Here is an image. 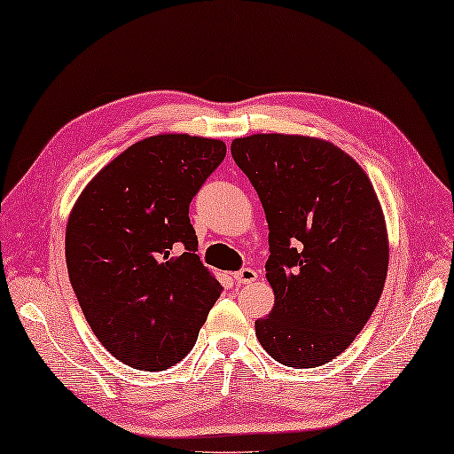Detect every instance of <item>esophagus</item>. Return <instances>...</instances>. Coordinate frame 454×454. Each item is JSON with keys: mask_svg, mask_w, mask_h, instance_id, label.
Returning <instances> with one entry per match:
<instances>
[{"mask_svg": "<svg viewBox=\"0 0 454 454\" xmlns=\"http://www.w3.org/2000/svg\"><path fill=\"white\" fill-rule=\"evenodd\" d=\"M233 278L237 284H253L258 278V274L253 268H243V270H239Z\"/></svg>", "mask_w": 454, "mask_h": 454, "instance_id": "1", "label": "esophagus"}]
</instances>
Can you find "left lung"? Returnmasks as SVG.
Instances as JSON below:
<instances>
[{
    "mask_svg": "<svg viewBox=\"0 0 454 454\" xmlns=\"http://www.w3.org/2000/svg\"><path fill=\"white\" fill-rule=\"evenodd\" d=\"M231 154L268 221L274 308L258 343L284 366L316 368L353 343L380 300L387 235L364 170L335 145L300 135L235 138Z\"/></svg>",
    "mask_w": 454,
    "mask_h": 454,
    "instance_id": "obj_1",
    "label": "left lung"
}]
</instances>
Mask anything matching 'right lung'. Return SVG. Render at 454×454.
<instances>
[{
	"mask_svg": "<svg viewBox=\"0 0 454 454\" xmlns=\"http://www.w3.org/2000/svg\"><path fill=\"white\" fill-rule=\"evenodd\" d=\"M225 153L215 138L149 137L111 160L72 209L70 284L99 343L127 366L180 363L223 290L196 254L188 214Z\"/></svg>",
	"mask_w": 454,
	"mask_h": 454,
	"instance_id": "add662e5",
	"label": "right lung"
}]
</instances>
